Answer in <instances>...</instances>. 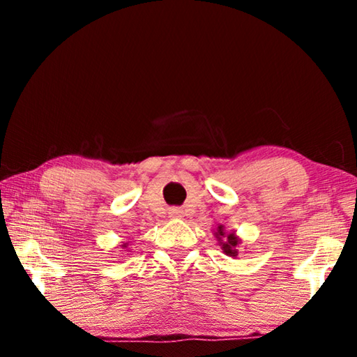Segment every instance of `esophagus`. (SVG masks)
<instances>
[{"instance_id": "34e87169", "label": "esophagus", "mask_w": 357, "mask_h": 357, "mask_svg": "<svg viewBox=\"0 0 357 357\" xmlns=\"http://www.w3.org/2000/svg\"><path fill=\"white\" fill-rule=\"evenodd\" d=\"M168 214H170V217H174V219H179V217H183V215H181L183 213H181V211L176 209V208L170 209V213H168Z\"/></svg>"}]
</instances>
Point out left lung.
<instances>
[{
    "mask_svg": "<svg viewBox=\"0 0 357 357\" xmlns=\"http://www.w3.org/2000/svg\"><path fill=\"white\" fill-rule=\"evenodd\" d=\"M214 236L217 239V243H219L222 252L225 253V255L231 257V258L238 257V245L241 244V238L236 233L227 231V229L223 228V225H219L215 228Z\"/></svg>",
    "mask_w": 357,
    "mask_h": 357,
    "instance_id": "left-lung-1",
    "label": "left lung"
}]
</instances>
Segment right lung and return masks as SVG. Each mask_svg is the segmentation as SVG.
<instances>
[{
    "mask_svg": "<svg viewBox=\"0 0 357 357\" xmlns=\"http://www.w3.org/2000/svg\"><path fill=\"white\" fill-rule=\"evenodd\" d=\"M129 247V243H124V244H121V249H128Z\"/></svg>",
    "mask_w": 357,
    "mask_h": 357,
    "instance_id": "obj_1",
    "label": "right lung"
}]
</instances>
